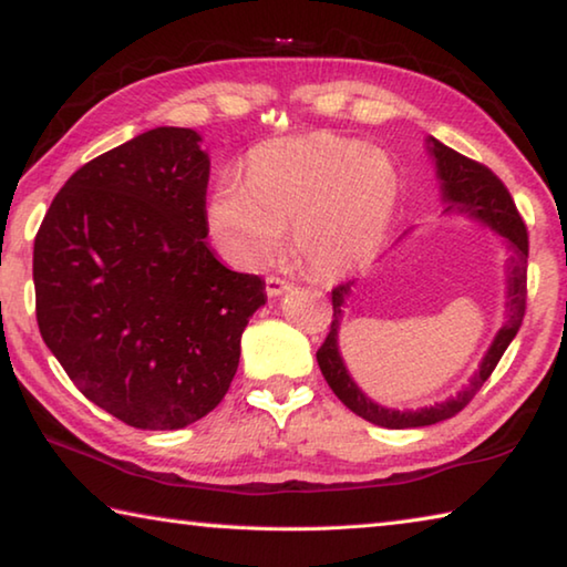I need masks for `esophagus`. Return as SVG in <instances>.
Masks as SVG:
<instances>
[{
	"label": "esophagus",
	"instance_id": "esophagus-1",
	"mask_svg": "<svg viewBox=\"0 0 567 567\" xmlns=\"http://www.w3.org/2000/svg\"><path fill=\"white\" fill-rule=\"evenodd\" d=\"M265 290H267V295H270V297H280L282 292L290 290V282H285V280H280V277L270 275L265 280Z\"/></svg>",
	"mask_w": 567,
	"mask_h": 567
}]
</instances>
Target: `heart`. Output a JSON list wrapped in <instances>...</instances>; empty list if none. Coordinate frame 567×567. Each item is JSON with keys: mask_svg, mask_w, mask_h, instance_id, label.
Here are the masks:
<instances>
[{"mask_svg": "<svg viewBox=\"0 0 567 567\" xmlns=\"http://www.w3.org/2000/svg\"><path fill=\"white\" fill-rule=\"evenodd\" d=\"M400 169L385 150L332 132L272 140L247 162V182L223 177L207 227L229 260L262 267L292 249L312 277L332 280L378 255L400 203Z\"/></svg>", "mask_w": 567, "mask_h": 567, "instance_id": "b5f03b06", "label": "heart"}]
</instances>
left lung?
<instances>
[{
	"label": "left lung",
	"mask_w": 567,
	"mask_h": 567,
	"mask_svg": "<svg viewBox=\"0 0 567 567\" xmlns=\"http://www.w3.org/2000/svg\"><path fill=\"white\" fill-rule=\"evenodd\" d=\"M427 155L435 162V175L440 182V199H443V215H463L475 219V223L491 227L495 235L505 239L511 257L505 265V322L497 330L491 348L480 360L475 375L467 380V385L457 392L455 398H447L443 402H435L430 408L417 410H395L385 408L380 402L370 400L358 388L348 372V364L342 360L340 352V328H342V307L352 295L354 282H344L332 290V324L330 334L324 338L322 348L318 350V364L322 370L324 380L332 388L344 405H348L354 415L372 422V425L390 427V430H405V427H427L435 422H443L447 417L457 415L475 392L483 388V382L491 378L495 364L501 362L507 344L520 330L523 315H525V275H527V229L523 225L517 207L513 203L511 192L497 179L491 169L480 162H473L460 155V152L450 150L435 137L425 140Z\"/></svg>",
	"instance_id": "left-lung-1"
}]
</instances>
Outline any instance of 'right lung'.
<instances>
[{
  "mask_svg": "<svg viewBox=\"0 0 567 567\" xmlns=\"http://www.w3.org/2000/svg\"><path fill=\"white\" fill-rule=\"evenodd\" d=\"M157 127L64 182L34 237L37 322L94 405L140 430L187 427L219 405L265 282L207 243L209 157Z\"/></svg>",
  "mask_w": 567,
  "mask_h": 567,
  "instance_id": "add662e5",
  "label": "right lung"
}]
</instances>
